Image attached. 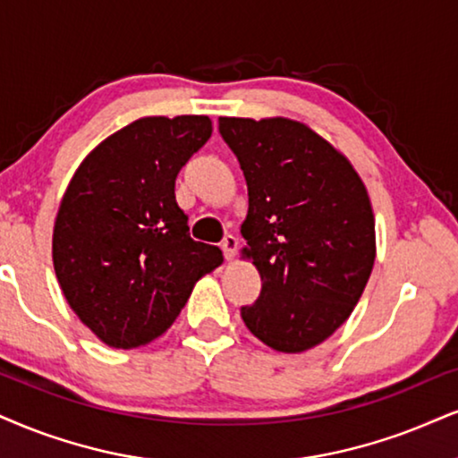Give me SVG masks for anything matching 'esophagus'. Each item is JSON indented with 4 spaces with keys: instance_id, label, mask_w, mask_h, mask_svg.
<instances>
[{
    "instance_id": "34e87169",
    "label": "esophagus",
    "mask_w": 458,
    "mask_h": 458,
    "mask_svg": "<svg viewBox=\"0 0 458 458\" xmlns=\"http://www.w3.org/2000/svg\"><path fill=\"white\" fill-rule=\"evenodd\" d=\"M220 248H223L225 259L231 261V259H233V255H235V250H238V238H235V235H231V233L225 235L223 242H220Z\"/></svg>"
}]
</instances>
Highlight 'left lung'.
I'll list each match as a JSON object with an SVG mask.
<instances>
[{"mask_svg": "<svg viewBox=\"0 0 458 458\" xmlns=\"http://www.w3.org/2000/svg\"><path fill=\"white\" fill-rule=\"evenodd\" d=\"M248 186L242 223L261 295L242 308L252 335L303 352L346 323L376 259L374 212L342 152L289 118H218Z\"/></svg>", "mask_w": 458, "mask_h": 458, "instance_id": "left-lung-1", "label": "left lung"}]
</instances>
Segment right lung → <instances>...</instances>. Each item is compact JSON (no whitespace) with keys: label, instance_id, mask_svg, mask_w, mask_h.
Listing matches in <instances>:
<instances>
[{"label":"right lung","instance_id":"add662e5","mask_svg":"<svg viewBox=\"0 0 458 458\" xmlns=\"http://www.w3.org/2000/svg\"><path fill=\"white\" fill-rule=\"evenodd\" d=\"M212 135L208 116H146L106 138L67 186L53 231L61 291L101 342L138 348L172 327L223 263L189 235L176 176Z\"/></svg>","mask_w":458,"mask_h":458}]
</instances>
